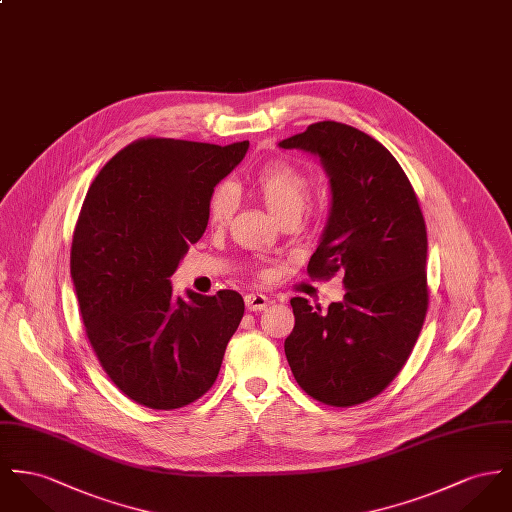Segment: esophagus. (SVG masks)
Listing matches in <instances>:
<instances>
[{"label": "esophagus", "mask_w": 512, "mask_h": 512, "mask_svg": "<svg viewBox=\"0 0 512 512\" xmlns=\"http://www.w3.org/2000/svg\"><path fill=\"white\" fill-rule=\"evenodd\" d=\"M269 306V298L259 294V292H251V294H245V308L249 312H261Z\"/></svg>", "instance_id": "34e87169"}]
</instances>
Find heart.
<instances>
[{"mask_svg": "<svg viewBox=\"0 0 512 512\" xmlns=\"http://www.w3.org/2000/svg\"><path fill=\"white\" fill-rule=\"evenodd\" d=\"M255 189L267 208L282 220L300 216L310 197V179L304 171L288 161H269L255 175ZM236 210V191L232 185H218L208 200V218L216 226L230 222Z\"/></svg>", "mask_w": 512, "mask_h": 512, "instance_id": "1", "label": "heart"}]
</instances>
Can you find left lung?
<instances>
[{
	"mask_svg": "<svg viewBox=\"0 0 512 512\" xmlns=\"http://www.w3.org/2000/svg\"><path fill=\"white\" fill-rule=\"evenodd\" d=\"M321 161L331 185L327 226L308 275H343V302L325 312L292 298L284 353L298 386L351 407L382 394L413 351L429 308L427 228L397 159L372 136L323 120L278 144Z\"/></svg>",
	"mask_w": 512,
	"mask_h": 512,
	"instance_id": "obj_1",
	"label": "left lung"
}]
</instances>
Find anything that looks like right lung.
I'll list each match as a JSON object with an SVG mask.
<instances>
[{
  "instance_id": "1",
  "label": "right lung",
  "mask_w": 512,
  "mask_h": 512,
  "mask_svg": "<svg viewBox=\"0 0 512 512\" xmlns=\"http://www.w3.org/2000/svg\"><path fill=\"white\" fill-rule=\"evenodd\" d=\"M247 148L142 138L99 171L83 200L70 273L85 335L113 384L144 407L171 411L206 394L243 317L236 290H189L183 300L169 276Z\"/></svg>"
}]
</instances>
